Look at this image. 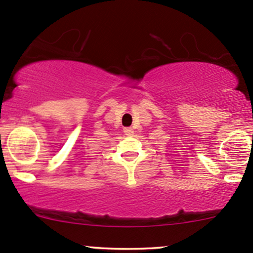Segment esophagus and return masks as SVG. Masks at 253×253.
I'll return each mask as SVG.
<instances>
[{
    "label": "esophagus",
    "mask_w": 253,
    "mask_h": 253,
    "mask_svg": "<svg viewBox=\"0 0 253 253\" xmlns=\"http://www.w3.org/2000/svg\"><path fill=\"white\" fill-rule=\"evenodd\" d=\"M124 132H125V134H126V135L130 136V135H133V133H134V130L130 128V127H126V128L124 129Z\"/></svg>",
    "instance_id": "34e87169"
}]
</instances>
